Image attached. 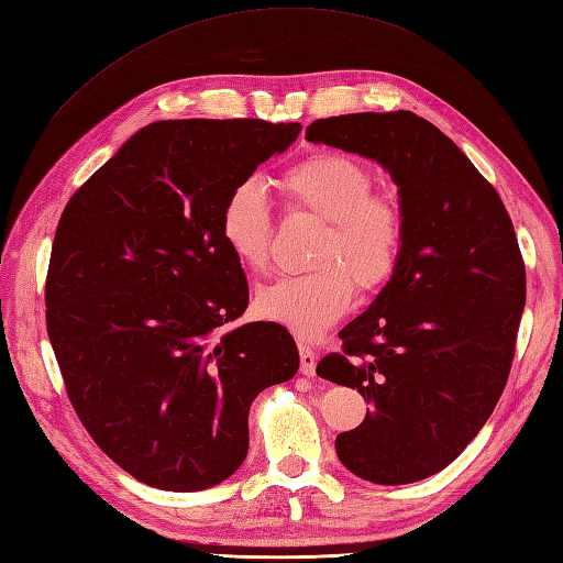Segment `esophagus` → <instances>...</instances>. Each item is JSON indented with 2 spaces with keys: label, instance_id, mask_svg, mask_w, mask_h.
<instances>
[{
  "label": "esophagus",
  "instance_id": "obj_1",
  "mask_svg": "<svg viewBox=\"0 0 563 563\" xmlns=\"http://www.w3.org/2000/svg\"><path fill=\"white\" fill-rule=\"evenodd\" d=\"M299 358H301V373L311 378L316 373V352L309 347L307 340H299Z\"/></svg>",
  "mask_w": 563,
  "mask_h": 563
}]
</instances>
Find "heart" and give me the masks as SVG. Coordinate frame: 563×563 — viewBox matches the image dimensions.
<instances>
[{"label":"heart","mask_w":563,"mask_h":563,"mask_svg":"<svg viewBox=\"0 0 563 563\" xmlns=\"http://www.w3.org/2000/svg\"><path fill=\"white\" fill-rule=\"evenodd\" d=\"M373 173L356 158L316 152L287 166L280 187L292 209L323 221L311 264L316 268L283 276L262 287L256 307L266 319L311 335L350 309L354 283L373 292L393 278L407 238L399 201L373 190ZM219 235L235 262L252 273L271 266L276 216L262 183L240 180L223 199Z\"/></svg>","instance_id":"b5f03b06"}]
</instances>
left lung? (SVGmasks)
<instances>
[{"label":"left lung","instance_id":"1","mask_svg":"<svg viewBox=\"0 0 563 563\" xmlns=\"http://www.w3.org/2000/svg\"><path fill=\"white\" fill-rule=\"evenodd\" d=\"M307 140L376 158L407 221L390 283L316 366L371 405L338 435V456L378 485L423 481L466 450L507 385L526 305L514 223L468 156L413 111L319 119Z\"/></svg>","mask_w":563,"mask_h":563}]
</instances>
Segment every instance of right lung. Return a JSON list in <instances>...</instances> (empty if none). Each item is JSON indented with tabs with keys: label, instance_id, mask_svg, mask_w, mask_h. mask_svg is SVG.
<instances>
[{
	"label": "right lung",
	"instance_id": "1",
	"mask_svg": "<svg viewBox=\"0 0 563 563\" xmlns=\"http://www.w3.org/2000/svg\"><path fill=\"white\" fill-rule=\"evenodd\" d=\"M299 123L144 125L68 199L45 283L47 335L80 423L144 485L207 489L250 450V407L299 368L219 235L223 199Z\"/></svg>",
	"mask_w": 563,
	"mask_h": 563
}]
</instances>
